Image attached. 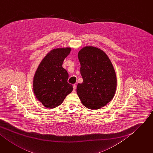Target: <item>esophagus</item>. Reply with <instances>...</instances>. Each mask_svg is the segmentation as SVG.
<instances>
[{
	"label": "esophagus",
	"instance_id": "34e87169",
	"mask_svg": "<svg viewBox=\"0 0 153 153\" xmlns=\"http://www.w3.org/2000/svg\"><path fill=\"white\" fill-rule=\"evenodd\" d=\"M76 88H77V86H76V85H75V84H74L73 85V91H76Z\"/></svg>",
	"mask_w": 153,
	"mask_h": 153
}]
</instances>
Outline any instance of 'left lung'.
<instances>
[{
    "label": "left lung",
    "instance_id": "1",
    "mask_svg": "<svg viewBox=\"0 0 153 153\" xmlns=\"http://www.w3.org/2000/svg\"><path fill=\"white\" fill-rule=\"evenodd\" d=\"M82 84L77 94L86 108L96 110L106 106L113 98L117 86L115 70L108 55L101 49L86 46L78 53Z\"/></svg>",
    "mask_w": 153,
    "mask_h": 153
}]
</instances>
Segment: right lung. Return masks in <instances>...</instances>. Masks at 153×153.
<instances>
[{"mask_svg": "<svg viewBox=\"0 0 153 153\" xmlns=\"http://www.w3.org/2000/svg\"><path fill=\"white\" fill-rule=\"evenodd\" d=\"M70 47L53 49L40 63L33 78V91L36 98L47 108L63 103L73 90L68 82L67 71L63 68L64 59L70 53Z\"/></svg>", "mask_w": 153, "mask_h": 153, "instance_id": "1", "label": "right lung"}]
</instances>
